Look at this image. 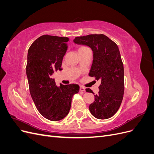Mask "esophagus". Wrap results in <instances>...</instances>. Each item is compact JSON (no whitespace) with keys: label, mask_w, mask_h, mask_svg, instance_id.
Wrapping results in <instances>:
<instances>
[{"label":"esophagus","mask_w":154,"mask_h":154,"mask_svg":"<svg viewBox=\"0 0 154 154\" xmlns=\"http://www.w3.org/2000/svg\"><path fill=\"white\" fill-rule=\"evenodd\" d=\"M80 91L81 92H85V87H82V86H80Z\"/></svg>","instance_id":"1"}]
</instances>
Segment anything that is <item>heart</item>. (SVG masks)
<instances>
[{"label": "heart", "mask_w": 154, "mask_h": 154, "mask_svg": "<svg viewBox=\"0 0 154 154\" xmlns=\"http://www.w3.org/2000/svg\"><path fill=\"white\" fill-rule=\"evenodd\" d=\"M87 47H85V46H81V47H80L78 48V52H80V51H82V50H84L85 49H87Z\"/></svg>", "instance_id": "obj_1"}]
</instances>
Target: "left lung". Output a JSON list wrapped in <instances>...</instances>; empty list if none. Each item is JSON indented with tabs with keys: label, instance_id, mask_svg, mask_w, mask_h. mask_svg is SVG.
Wrapping results in <instances>:
<instances>
[{
	"label": "left lung",
	"instance_id": "obj_1",
	"mask_svg": "<svg viewBox=\"0 0 154 154\" xmlns=\"http://www.w3.org/2000/svg\"><path fill=\"white\" fill-rule=\"evenodd\" d=\"M73 42L91 48L93 61L88 74L101 81L98 94L88 107L91 113L97 119H109L117 112L124 94V68L118 45L103 34L78 36Z\"/></svg>",
	"mask_w": 154,
	"mask_h": 154
}]
</instances>
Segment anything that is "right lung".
I'll return each instance as SVG.
<instances>
[{
	"mask_svg": "<svg viewBox=\"0 0 154 154\" xmlns=\"http://www.w3.org/2000/svg\"><path fill=\"white\" fill-rule=\"evenodd\" d=\"M68 41L67 37L42 35L31 44L27 53L26 74L31 97L39 112L53 122L69 114L72 96L80 89L76 84L58 87L51 78L55 71H62Z\"/></svg>",
	"mask_w": 154,
	"mask_h": 154,
	"instance_id": "right-lung-1",
	"label": "right lung"
}]
</instances>
